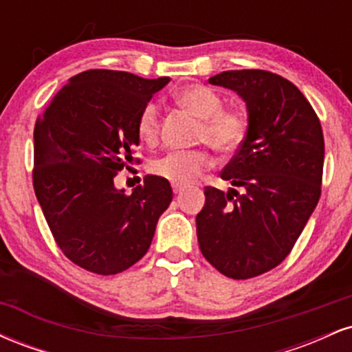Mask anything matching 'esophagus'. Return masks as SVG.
<instances>
[{"label": "esophagus", "mask_w": 352, "mask_h": 352, "mask_svg": "<svg viewBox=\"0 0 352 352\" xmlns=\"http://www.w3.org/2000/svg\"><path fill=\"white\" fill-rule=\"evenodd\" d=\"M173 193H180L182 192V187H179V185H173Z\"/></svg>", "instance_id": "esophagus-1"}]
</instances>
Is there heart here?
I'll list each match as a JSON object with an SVG mask.
<instances>
[{
	"label": "heart",
	"instance_id": "b5f03b06",
	"mask_svg": "<svg viewBox=\"0 0 352 352\" xmlns=\"http://www.w3.org/2000/svg\"><path fill=\"white\" fill-rule=\"evenodd\" d=\"M173 100L200 119L197 140L208 144L220 153H233L241 147L248 132L246 117L235 109H225V100L215 89L204 84H188L173 94ZM137 135L153 145L160 137V109L147 102L137 116ZM207 148L170 152L151 165L152 172L179 187L192 185L212 165Z\"/></svg>",
	"mask_w": 352,
	"mask_h": 352
}]
</instances>
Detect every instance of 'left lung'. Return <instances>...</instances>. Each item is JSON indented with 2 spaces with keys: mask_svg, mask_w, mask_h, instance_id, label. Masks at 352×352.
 Returning <instances> with one entry per match:
<instances>
[{
  "mask_svg": "<svg viewBox=\"0 0 352 352\" xmlns=\"http://www.w3.org/2000/svg\"><path fill=\"white\" fill-rule=\"evenodd\" d=\"M208 82L245 100L248 132L221 172L233 188L205 187L197 236L210 265L233 280H248L288 256L316 208L324 137L308 99L281 76L225 71Z\"/></svg>",
  "mask_w": 352,
  "mask_h": 352,
  "instance_id": "left-lung-1",
  "label": "left lung"
}]
</instances>
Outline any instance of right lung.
<instances>
[{
	"label": "right lung",
	"mask_w": 352,
	"mask_h": 352,
	"mask_svg": "<svg viewBox=\"0 0 352 352\" xmlns=\"http://www.w3.org/2000/svg\"><path fill=\"white\" fill-rule=\"evenodd\" d=\"M170 78L89 69L69 79L34 127V193L60 252L96 274L122 273L147 253L172 201L147 175L131 195L114 177L134 160L137 116Z\"/></svg>",
	"instance_id": "right-lung-1"
}]
</instances>
